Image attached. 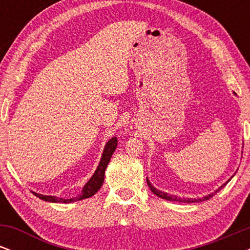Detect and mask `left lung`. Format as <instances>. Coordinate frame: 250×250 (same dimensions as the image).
Returning a JSON list of instances; mask_svg holds the SVG:
<instances>
[{"instance_id":"obj_1","label":"left lung","mask_w":250,"mask_h":250,"mask_svg":"<svg viewBox=\"0 0 250 250\" xmlns=\"http://www.w3.org/2000/svg\"><path fill=\"white\" fill-rule=\"evenodd\" d=\"M229 181H230V179H229L228 181H227V182L225 183V185H222V186H221V187H220L219 189H217V190L215 191V193H217V191H220L221 189H222L223 187H225V186L227 185V183L229 182ZM147 183H148L149 188H150V190L153 191V193H154L155 195H157V196H159V197H161V199H165V200H168V201H176V202H185V203L202 202V201H207V200H209V199H210V197H213L214 195H215L214 193H211V194H209L208 196L201 197V199H181V197L174 196V195H169V194H167V193H163V191L159 190V189H156V188H155V187H153V186H151V183L149 182V181H148V179H147Z\"/></svg>"}]
</instances>
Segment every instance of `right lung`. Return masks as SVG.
I'll list each match as a JSON object with an SVG mask.
<instances>
[{"label":"right lung","mask_w":250,"mask_h":250,"mask_svg":"<svg viewBox=\"0 0 250 250\" xmlns=\"http://www.w3.org/2000/svg\"><path fill=\"white\" fill-rule=\"evenodd\" d=\"M117 146V139L116 137H113L110 139L107 143V146L104 147V150H103L102 154V159L100 161L99 167H97L96 171L94 173L91 179L85 183V186L83 187L81 194L77 195L76 197H73V199H61V197H56V196H47V195H41V194H37L34 193L36 197L41 199L43 201H48V202H54V203H70V202H75V201H80V200H84L88 199V197L93 196L94 194L97 193L100 188H101L103 180H104V171L105 168H107L109 161H110V157L113 155L114 151H115Z\"/></svg>","instance_id":"1"}]
</instances>
